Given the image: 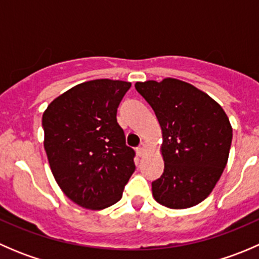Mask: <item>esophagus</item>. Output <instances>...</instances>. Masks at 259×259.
<instances>
[{"label":"esophagus","mask_w":259,"mask_h":259,"mask_svg":"<svg viewBox=\"0 0 259 259\" xmlns=\"http://www.w3.org/2000/svg\"><path fill=\"white\" fill-rule=\"evenodd\" d=\"M146 150H148V145H146L145 143H142V144H140L139 148L137 149L138 155H139V156H143V155H144V154L146 153Z\"/></svg>","instance_id":"obj_1"}]
</instances>
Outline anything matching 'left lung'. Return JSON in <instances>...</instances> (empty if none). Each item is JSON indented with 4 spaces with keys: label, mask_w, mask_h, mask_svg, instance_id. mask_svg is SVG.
<instances>
[{
    "label": "left lung",
    "mask_w": 259,
    "mask_h": 259,
    "mask_svg": "<svg viewBox=\"0 0 259 259\" xmlns=\"http://www.w3.org/2000/svg\"><path fill=\"white\" fill-rule=\"evenodd\" d=\"M161 127L163 176L151 183L153 197L170 209L194 207L214 189L227 165L232 125L204 91L165 77L135 83Z\"/></svg>",
    "instance_id": "left-lung-1"
}]
</instances>
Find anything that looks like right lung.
Returning a JSON list of instances; mask_svg holds the SVG:
<instances>
[{
	"instance_id": "obj_1",
	"label": "right lung",
	"mask_w": 259,
	"mask_h": 259,
	"mask_svg": "<svg viewBox=\"0 0 259 259\" xmlns=\"http://www.w3.org/2000/svg\"><path fill=\"white\" fill-rule=\"evenodd\" d=\"M132 82L98 79L57 96L42 115L46 155L64 194L86 209L119 202L135 170L116 111Z\"/></svg>"
}]
</instances>
